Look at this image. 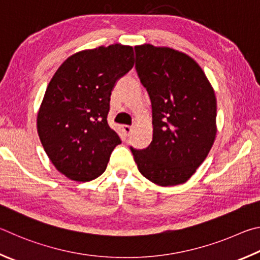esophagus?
<instances>
[{"label": "esophagus", "instance_id": "esophagus-1", "mask_svg": "<svg viewBox=\"0 0 260 260\" xmlns=\"http://www.w3.org/2000/svg\"><path fill=\"white\" fill-rule=\"evenodd\" d=\"M122 129H123V133H124L126 137H129L131 133H133V126H130V125H123Z\"/></svg>", "mask_w": 260, "mask_h": 260}]
</instances>
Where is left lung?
<instances>
[{
	"instance_id": "1",
	"label": "left lung",
	"mask_w": 260,
	"mask_h": 260,
	"mask_svg": "<svg viewBox=\"0 0 260 260\" xmlns=\"http://www.w3.org/2000/svg\"><path fill=\"white\" fill-rule=\"evenodd\" d=\"M136 71L152 103L153 140L130 147L138 170L160 186L187 181L216 138L217 102L194 59L170 48L135 47Z\"/></svg>"
}]
</instances>
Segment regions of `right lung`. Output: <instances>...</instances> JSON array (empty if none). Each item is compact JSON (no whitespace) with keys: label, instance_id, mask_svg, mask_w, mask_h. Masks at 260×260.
I'll return each instance as SVG.
<instances>
[{"label":"right lung","instance_id":"add662e5","mask_svg":"<svg viewBox=\"0 0 260 260\" xmlns=\"http://www.w3.org/2000/svg\"><path fill=\"white\" fill-rule=\"evenodd\" d=\"M134 59L129 45L84 50L68 57L52 76L38 114V133L50 161L67 178L95 179L121 144L107 122L109 102Z\"/></svg>","mask_w":260,"mask_h":260}]
</instances>
